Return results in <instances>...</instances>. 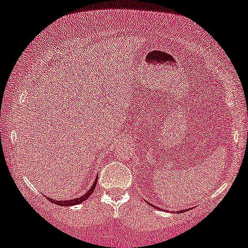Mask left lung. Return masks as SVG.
Here are the masks:
<instances>
[{"instance_id": "8db88e82", "label": "left lung", "mask_w": 248, "mask_h": 248, "mask_svg": "<svg viewBox=\"0 0 248 248\" xmlns=\"http://www.w3.org/2000/svg\"><path fill=\"white\" fill-rule=\"evenodd\" d=\"M149 204H150V203H149ZM151 205V204H150ZM178 212H183V210H182V211H178Z\"/></svg>"}]
</instances>
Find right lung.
<instances>
[{"instance_id":"obj_1","label":"right lung","mask_w":248,"mask_h":248,"mask_svg":"<svg viewBox=\"0 0 248 248\" xmlns=\"http://www.w3.org/2000/svg\"><path fill=\"white\" fill-rule=\"evenodd\" d=\"M97 179H98V177H97L96 179H94L93 184L91 185V187H90L89 189H88V191H87L86 193H84L83 195L79 196V198L72 199V200H64V201H61V200H54V199H50V198H48V200H49V201L52 202V203H54V204L61 205V206H72V205H76V204H80V203H82V202L86 201V200L91 195V193L93 192V189L96 188Z\"/></svg>"}]
</instances>
